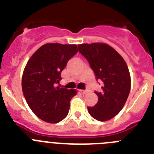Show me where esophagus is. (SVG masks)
<instances>
[{
    "mask_svg": "<svg viewBox=\"0 0 154 154\" xmlns=\"http://www.w3.org/2000/svg\"><path fill=\"white\" fill-rule=\"evenodd\" d=\"M79 92H81L82 94H85V93H87V91H86V90H82V89H80Z\"/></svg>",
    "mask_w": 154,
    "mask_h": 154,
    "instance_id": "1",
    "label": "esophagus"
}]
</instances>
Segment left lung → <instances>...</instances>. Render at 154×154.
Listing matches in <instances>:
<instances>
[{"label":"left lung","mask_w":154,"mask_h":154,"mask_svg":"<svg viewBox=\"0 0 154 154\" xmlns=\"http://www.w3.org/2000/svg\"><path fill=\"white\" fill-rule=\"evenodd\" d=\"M79 51L89 62L96 79L103 82L101 92L93 107H88L89 113L96 120H109L124 106L131 88L129 69L123 57L109 45L96 42L79 45Z\"/></svg>","instance_id":"obj_1"}]
</instances>
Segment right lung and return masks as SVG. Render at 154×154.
<instances>
[{"instance_id":"add662e5","label":"right lung","mask_w":154,"mask_h":154,"mask_svg":"<svg viewBox=\"0 0 154 154\" xmlns=\"http://www.w3.org/2000/svg\"><path fill=\"white\" fill-rule=\"evenodd\" d=\"M78 52L76 45L47 43L29 58L24 69L21 85L31 111L42 120L57 123L67 116L75 89L55 87L68 61Z\"/></svg>"}]
</instances>
